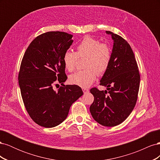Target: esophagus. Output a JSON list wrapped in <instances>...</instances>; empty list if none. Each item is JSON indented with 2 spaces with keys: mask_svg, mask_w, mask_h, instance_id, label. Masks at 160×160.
Returning a JSON list of instances; mask_svg holds the SVG:
<instances>
[{
  "mask_svg": "<svg viewBox=\"0 0 160 160\" xmlns=\"http://www.w3.org/2000/svg\"><path fill=\"white\" fill-rule=\"evenodd\" d=\"M82 89H83V93H87V92L89 91V89L88 88H82Z\"/></svg>",
  "mask_w": 160,
  "mask_h": 160,
  "instance_id": "34e87169",
  "label": "esophagus"
}]
</instances>
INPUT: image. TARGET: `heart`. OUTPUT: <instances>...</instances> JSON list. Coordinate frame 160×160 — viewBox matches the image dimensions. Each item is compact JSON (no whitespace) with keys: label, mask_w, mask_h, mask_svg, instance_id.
Returning <instances> with one entry per match:
<instances>
[{"label":"heart","mask_w":160,"mask_h":160,"mask_svg":"<svg viewBox=\"0 0 160 160\" xmlns=\"http://www.w3.org/2000/svg\"><path fill=\"white\" fill-rule=\"evenodd\" d=\"M85 57V69L71 75L69 78L70 83L83 88L93 83L98 74L101 75L107 71L111 59V50L106 43H101L97 38L86 36L77 46L76 52L70 50L65 52L62 57L65 68L72 71L79 58Z\"/></svg>","instance_id":"1"}]
</instances>
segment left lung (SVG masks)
<instances>
[{
  "label": "left lung",
  "instance_id": "1",
  "mask_svg": "<svg viewBox=\"0 0 160 160\" xmlns=\"http://www.w3.org/2000/svg\"><path fill=\"white\" fill-rule=\"evenodd\" d=\"M113 40L111 59L100 85L108 91L91 89L94 101L90 106L92 117L99 124L116 126L128 118L138 100L140 75L134 53L129 43L111 31Z\"/></svg>",
  "mask_w": 160,
  "mask_h": 160
}]
</instances>
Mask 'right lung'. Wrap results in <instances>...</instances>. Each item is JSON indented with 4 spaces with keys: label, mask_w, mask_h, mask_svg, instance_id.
<instances>
[{
    "label": "right lung",
    "mask_w": 160,
    "mask_h": 160,
    "mask_svg": "<svg viewBox=\"0 0 160 160\" xmlns=\"http://www.w3.org/2000/svg\"><path fill=\"white\" fill-rule=\"evenodd\" d=\"M72 35L49 31L37 36L28 45L18 72V84L26 110L38 125L53 128L68 115L70 107L83 94L78 85H53L67 79L62 57L72 43Z\"/></svg>",
    "instance_id": "obj_1"
}]
</instances>
